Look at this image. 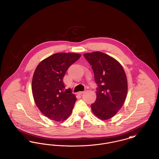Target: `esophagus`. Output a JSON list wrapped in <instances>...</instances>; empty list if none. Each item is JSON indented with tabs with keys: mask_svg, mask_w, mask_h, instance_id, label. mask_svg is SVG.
<instances>
[{
	"mask_svg": "<svg viewBox=\"0 0 159 159\" xmlns=\"http://www.w3.org/2000/svg\"><path fill=\"white\" fill-rule=\"evenodd\" d=\"M84 93V91H81V92H79L78 93L79 94V95H82L83 93Z\"/></svg>",
	"mask_w": 159,
	"mask_h": 159,
	"instance_id": "obj_1",
	"label": "esophagus"
}]
</instances>
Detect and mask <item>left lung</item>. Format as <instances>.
Listing matches in <instances>:
<instances>
[{"mask_svg": "<svg viewBox=\"0 0 159 159\" xmlns=\"http://www.w3.org/2000/svg\"><path fill=\"white\" fill-rule=\"evenodd\" d=\"M84 57L92 66L98 86L97 99L91 104L92 111L98 118L108 120L118 112L126 100V73L118 61L104 53H87Z\"/></svg>", "mask_w": 159, "mask_h": 159, "instance_id": "obj_1", "label": "left lung"}]
</instances>
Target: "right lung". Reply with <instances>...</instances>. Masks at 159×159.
<instances>
[{
  "label": "right lung",
  "instance_id": "obj_1",
  "mask_svg": "<svg viewBox=\"0 0 159 159\" xmlns=\"http://www.w3.org/2000/svg\"><path fill=\"white\" fill-rule=\"evenodd\" d=\"M80 57L75 53H55L44 59L35 69L31 83L33 98L40 111L52 120L64 121L72 112L76 98L70 89H66L63 78Z\"/></svg>",
  "mask_w": 159,
  "mask_h": 159
}]
</instances>
